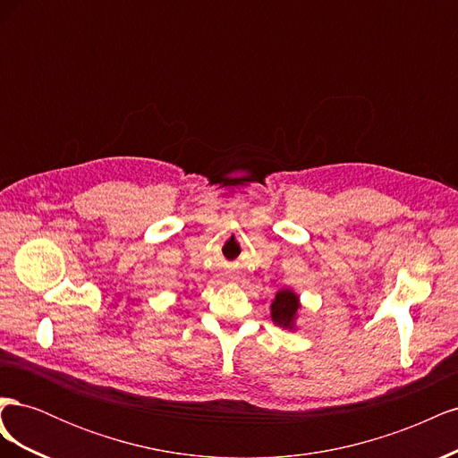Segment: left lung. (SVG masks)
<instances>
[{
	"label": "left lung",
	"instance_id": "obj_1",
	"mask_svg": "<svg viewBox=\"0 0 458 458\" xmlns=\"http://www.w3.org/2000/svg\"><path fill=\"white\" fill-rule=\"evenodd\" d=\"M296 311H298V296H294V293H290V290H281V293H276L275 301L271 303V317L276 325L293 328Z\"/></svg>",
	"mask_w": 458,
	"mask_h": 458
}]
</instances>
